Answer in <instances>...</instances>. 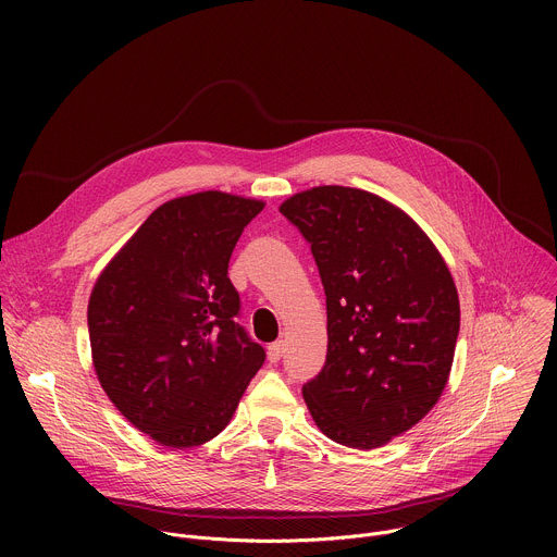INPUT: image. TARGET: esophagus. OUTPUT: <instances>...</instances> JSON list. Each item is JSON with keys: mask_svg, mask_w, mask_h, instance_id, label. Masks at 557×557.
<instances>
[{"mask_svg": "<svg viewBox=\"0 0 557 557\" xmlns=\"http://www.w3.org/2000/svg\"><path fill=\"white\" fill-rule=\"evenodd\" d=\"M282 355H284V342H275V344H271L269 350H267V357H269L271 363H277V361L282 359Z\"/></svg>", "mask_w": 557, "mask_h": 557, "instance_id": "34e87169", "label": "esophagus"}]
</instances>
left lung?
Here are the masks:
<instances>
[{
  "mask_svg": "<svg viewBox=\"0 0 557 557\" xmlns=\"http://www.w3.org/2000/svg\"><path fill=\"white\" fill-rule=\"evenodd\" d=\"M280 211L310 243L326 293V366L301 387L329 438L387 445L441 399L460 329L454 277L428 233L389 200L342 185Z\"/></svg>",
  "mask_w": 557,
  "mask_h": 557,
  "instance_id": "1",
  "label": "left lung"
}]
</instances>
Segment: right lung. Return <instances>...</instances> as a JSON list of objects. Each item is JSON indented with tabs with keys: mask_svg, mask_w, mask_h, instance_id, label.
<instances>
[{
	"mask_svg": "<svg viewBox=\"0 0 557 557\" xmlns=\"http://www.w3.org/2000/svg\"><path fill=\"white\" fill-rule=\"evenodd\" d=\"M264 200L198 191L158 207L116 251L88 301L92 366L114 408L165 447L231 421L264 350L233 322L228 260Z\"/></svg>",
	"mask_w": 557,
	"mask_h": 557,
	"instance_id": "obj_1",
	"label": "right lung"
}]
</instances>
